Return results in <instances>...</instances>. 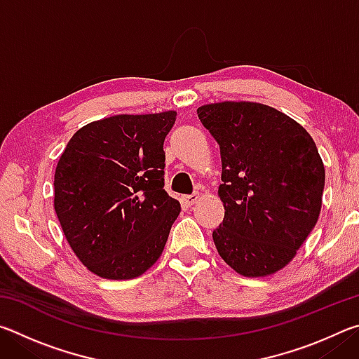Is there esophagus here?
I'll list each match as a JSON object with an SVG mask.
<instances>
[{
  "label": "esophagus",
  "mask_w": 359,
  "mask_h": 359,
  "mask_svg": "<svg viewBox=\"0 0 359 359\" xmlns=\"http://www.w3.org/2000/svg\"><path fill=\"white\" fill-rule=\"evenodd\" d=\"M198 193H193V194H185V196L184 198H182V199H184V203L187 204V205H193L194 203H196L198 201Z\"/></svg>",
  "instance_id": "esophagus-1"
}]
</instances>
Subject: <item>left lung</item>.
Segmentation results:
<instances>
[{"mask_svg":"<svg viewBox=\"0 0 359 359\" xmlns=\"http://www.w3.org/2000/svg\"><path fill=\"white\" fill-rule=\"evenodd\" d=\"M198 117L222 154L217 250L241 276L274 274L318 220L325 166L317 145L293 118L259 102L205 104Z\"/></svg>","mask_w":359,"mask_h":359,"instance_id":"1","label":"left lung"}]
</instances>
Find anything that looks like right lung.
<instances>
[{
    "label": "right lung",
    "mask_w": 359,
    "mask_h": 359,
    "mask_svg": "<svg viewBox=\"0 0 359 359\" xmlns=\"http://www.w3.org/2000/svg\"><path fill=\"white\" fill-rule=\"evenodd\" d=\"M174 111L114 115L82 126L55 169V212L88 271L128 280L156 263L180 214L165 191L163 144Z\"/></svg>",
    "instance_id": "add662e5"
}]
</instances>
